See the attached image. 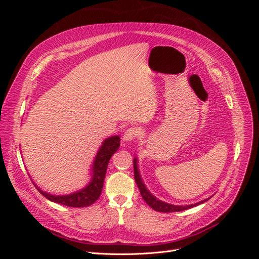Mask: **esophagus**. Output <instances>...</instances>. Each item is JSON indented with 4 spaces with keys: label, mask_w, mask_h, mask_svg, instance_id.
Wrapping results in <instances>:
<instances>
[{
    "label": "esophagus",
    "mask_w": 259,
    "mask_h": 259,
    "mask_svg": "<svg viewBox=\"0 0 259 259\" xmlns=\"http://www.w3.org/2000/svg\"><path fill=\"white\" fill-rule=\"evenodd\" d=\"M138 136V131L135 127H131L128 130L125 131L124 135H123V140L124 142H132Z\"/></svg>",
    "instance_id": "obj_1"
}]
</instances>
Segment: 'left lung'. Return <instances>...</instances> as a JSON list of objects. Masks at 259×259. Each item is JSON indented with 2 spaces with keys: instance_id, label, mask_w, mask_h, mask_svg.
Listing matches in <instances>:
<instances>
[{
  "instance_id": "8db88e82",
  "label": "left lung",
  "mask_w": 259,
  "mask_h": 259,
  "mask_svg": "<svg viewBox=\"0 0 259 259\" xmlns=\"http://www.w3.org/2000/svg\"><path fill=\"white\" fill-rule=\"evenodd\" d=\"M134 176H135V182L138 186V189L140 191V194H142L143 199L145 200V202L147 204L152 207L154 210L156 211H162V213H170V211H182L185 209H188L190 207H194L201 203H204L205 201H207L208 199L203 200L201 202L194 203V204H190V205H173V204H168V203L163 202L161 200L156 199L154 195H152L151 192H149V190L146 188L145 184L143 183V179L140 177L139 170H138V164H137V159H134Z\"/></svg>"
}]
</instances>
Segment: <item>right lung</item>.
Returning a JSON list of instances; mask_svg holds the SVG:
<instances>
[{"instance_id":"obj_1","label":"right lung","mask_w":259,"mask_h":259,"mask_svg":"<svg viewBox=\"0 0 259 259\" xmlns=\"http://www.w3.org/2000/svg\"><path fill=\"white\" fill-rule=\"evenodd\" d=\"M120 137L112 136L108 137L104 140L103 145L100 146L99 150L94 160L92 166V180L90 184L83 189L73 192L71 194L66 195H54L42 191L40 188L36 187V189L44 197L58 204H62L70 207H85L92 205L94 202H96L100 197V193L103 191L104 182L106 177V171L108 167V163L110 161L113 153L116 152L120 147Z\"/></svg>"}]
</instances>
